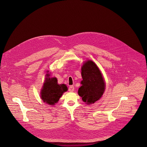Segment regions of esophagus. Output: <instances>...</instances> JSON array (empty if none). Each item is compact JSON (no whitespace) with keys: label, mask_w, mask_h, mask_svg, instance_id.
<instances>
[{"label":"esophagus","mask_w":147,"mask_h":147,"mask_svg":"<svg viewBox=\"0 0 147 147\" xmlns=\"http://www.w3.org/2000/svg\"><path fill=\"white\" fill-rule=\"evenodd\" d=\"M68 90L69 92H74V86L73 85H70L68 88Z\"/></svg>","instance_id":"obj_1"}]
</instances>
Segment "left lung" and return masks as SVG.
I'll list each match as a JSON object with an SVG mask.
<instances>
[{"label": "left lung", "instance_id": "obj_1", "mask_svg": "<svg viewBox=\"0 0 147 147\" xmlns=\"http://www.w3.org/2000/svg\"><path fill=\"white\" fill-rule=\"evenodd\" d=\"M82 85L78 90L79 95L87 104H94L102 96L105 84L101 72L92 61L84 63L82 68Z\"/></svg>", "mask_w": 147, "mask_h": 147}]
</instances>
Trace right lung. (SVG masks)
Returning <instances> with one entry per match:
<instances>
[{
    "mask_svg": "<svg viewBox=\"0 0 147 147\" xmlns=\"http://www.w3.org/2000/svg\"><path fill=\"white\" fill-rule=\"evenodd\" d=\"M46 79L41 90V98L43 101L49 104L55 105L64 92L67 90V87L65 84H59L56 78H50L49 75Z\"/></svg>",
    "mask_w": 147,
    "mask_h": 147,
    "instance_id": "1",
    "label": "right lung"
}]
</instances>
